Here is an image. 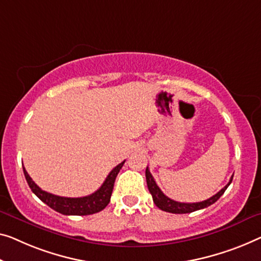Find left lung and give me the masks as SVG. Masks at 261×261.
<instances>
[{
  "label": "left lung",
  "mask_w": 261,
  "mask_h": 261,
  "mask_svg": "<svg viewBox=\"0 0 261 261\" xmlns=\"http://www.w3.org/2000/svg\"><path fill=\"white\" fill-rule=\"evenodd\" d=\"M145 176H146L147 189H149L151 196H152L153 203L155 204V206H157L158 208H161L162 211L177 213V215H181V213H191L194 211H198V210L207 207V206L216 203V201L223 196L224 192L226 191V189L228 188V185L231 184L233 179V176H232L230 181L227 182V185H225V188L221 189L219 192L215 194V196H212L211 198H208V199H206L204 201H199V203H179V201L170 199L169 197H166L165 194L162 192V190L158 188L157 184H155V181L153 179L152 174L150 172L149 168H146Z\"/></svg>",
  "instance_id": "8db88e82"
}]
</instances>
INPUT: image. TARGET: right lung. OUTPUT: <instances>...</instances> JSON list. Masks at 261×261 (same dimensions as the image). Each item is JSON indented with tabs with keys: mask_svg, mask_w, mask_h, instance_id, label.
I'll return each mask as SVG.
<instances>
[{
	"mask_svg": "<svg viewBox=\"0 0 261 261\" xmlns=\"http://www.w3.org/2000/svg\"><path fill=\"white\" fill-rule=\"evenodd\" d=\"M124 163H125V161L118 164L109 173L103 185L96 192H93L90 196L81 198L60 197L53 193L45 192L35 184V181L31 179L28 172L25 171L24 166H23V172H24V177L31 191L36 194L44 204L48 205L49 207L65 216H88L102 211V210L107 207L109 201H110L115 179L120 169H122V166L124 165Z\"/></svg>",
	"mask_w": 261,
	"mask_h": 261,
	"instance_id": "1",
	"label": "right lung"
}]
</instances>
